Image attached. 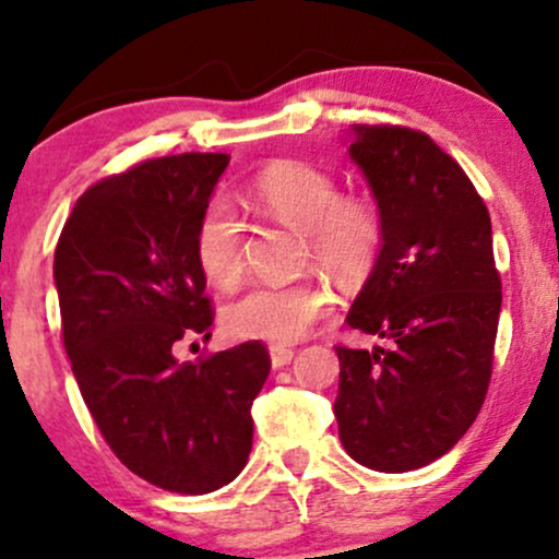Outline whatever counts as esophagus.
<instances>
[{"mask_svg": "<svg viewBox=\"0 0 559 559\" xmlns=\"http://www.w3.org/2000/svg\"><path fill=\"white\" fill-rule=\"evenodd\" d=\"M294 360V349H288V346H281V344H273L271 346V365L273 368H284Z\"/></svg>", "mask_w": 559, "mask_h": 559, "instance_id": "obj_1", "label": "esophagus"}]
</instances>
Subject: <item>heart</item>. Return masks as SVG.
I'll list each match as a JSON object with an SVG mask.
<instances>
[{
	"label": "heart",
	"instance_id": "1",
	"mask_svg": "<svg viewBox=\"0 0 559 559\" xmlns=\"http://www.w3.org/2000/svg\"><path fill=\"white\" fill-rule=\"evenodd\" d=\"M249 191L262 210L305 230L310 254L325 271L346 284L370 271L381 243V221L365 199L338 194L331 173L299 159H275L254 176ZM194 258L215 286H230L241 275V221L226 199H213L199 215ZM331 310V288L318 281L254 284L223 307L221 320L234 338L294 344Z\"/></svg>",
	"mask_w": 559,
	"mask_h": 559
}]
</instances>
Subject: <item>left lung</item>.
<instances>
[{
  "instance_id": "obj_1",
  "label": "left lung",
  "mask_w": 559,
  "mask_h": 559,
  "mask_svg": "<svg viewBox=\"0 0 559 559\" xmlns=\"http://www.w3.org/2000/svg\"><path fill=\"white\" fill-rule=\"evenodd\" d=\"M344 144L381 221V249L346 325L391 346H336L333 413L352 460L407 473L463 439L489 389L502 307L491 217L426 133L352 126Z\"/></svg>"
}]
</instances>
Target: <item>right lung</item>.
<instances>
[{"instance_id": "right-lung-1", "label": "right lung", "mask_w": 559, "mask_h": 559, "mask_svg": "<svg viewBox=\"0 0 559 559\" xmlns=\"http://www.w3.org/2000/svg\"><path fill=\"white\" fill-rule=\"evenodd\" d=\"M228 155H176L107 178L75 202L55 249L62 338L102 436L128 471L210 493L252 452V402L271 373L260 342L178 362L213 325L194 228Z\"/></svg>"}]
</instances>
